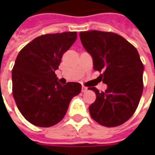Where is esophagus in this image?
Masks as SVG:
<instances>
[{
	"label": "esophagus",
	"mask_w": 155,
	"mask_h": 155,
	"mask_svg": "<svg viewBox=\"0 0 155 155\" xmlns=\"http://www.w3.org/2000/svg\"><path fill=\"white\" fill-rule=\"evenodd\" d=\"M81 91H82L83 93H84V92H86V91H87V87H85V86H82Z\"/></svg>",
	"instance_id": "34e87169"
}]
</instances>
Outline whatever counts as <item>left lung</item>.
<instances>
[{"instance_id":"left-lung-1","label":"left lung","mask_w":155,"mask_h":155,"mask_svg":"<svg viewBox=\"0 0 155 155\" xmlns=\"http://www.w3.org/2000/svg\"><path fill=\"white\" fill-rule=\"evenodd\" d=\"M84 49L93 59L94 69L107 84L105 91L95 92L96 100L90 105L92 119L101 125L115 127L130 119L143 93V64L136 48L112 32L91 31L80 33Z\"/></svg>"}]
</instances>
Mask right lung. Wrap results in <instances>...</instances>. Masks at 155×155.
<instances>
[{
  "instance_id": "right-lung-1",
  "label": "right lung",
  "mask_w": 155,
  "mask_h": 155,
  "mask_svg": "<svg viewBox=\"0 0 155 155\" xmlns=\"http://www.w3.org/2000/svg\"><path fill=\"white\" fill-rule=\"evenodd\" d=\"M77 38L75 31L46 34L36 37L20 51L12 69V94L17 108L30 123L51 127L66 114L81 84H61L54 71L64 52Z\"/></svg>"
}]
</instances>
